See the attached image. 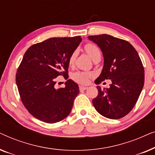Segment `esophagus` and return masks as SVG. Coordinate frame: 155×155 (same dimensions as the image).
Returning <instances> with one entry per match:
<instances>
[{"label": "esophagus", "instance_id": "1", "mask_svg": "<svg viewBox=\"0 0 155 155\" xmlns=\"http://www.w3.org/2000/svg\"><path fill=\"white\" fill-rule=\"evenodd\" d=\"M79 88H80V90H87V89L88 88V87L84 86V85H80L79 86Z\"/></svg>", "mask_w": 155, "mask_h": 155}]
</instances>
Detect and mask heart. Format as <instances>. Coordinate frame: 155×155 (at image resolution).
<instances>
[{
	"instance_id": "b5f03b06",
	"label": "heart",
	"mask_w": 155,
	"mask_h": 155,
	"mask_svg": "<svg viewBox=\"0 0 155 155\" xmlns=\"http://www.w3.org/2000/svg\"><path fill=\"white\" fill-rule=\"evenodd\" d=\"M84 49H85L86 52L87 53L89 56H90L93 60L94 58H96L97 56H101V51L99 47L95 44H86L84 46ZM78 52L77 51H74L72 53L71 56H70L68 62L70 65H73L74 62H75L76 56H77ZM92 77V74L90 73H87V72H82V71H78L76 72L73 74V80L79 83H87L89 81V79Z\"/></svg>"
}]
</instances>
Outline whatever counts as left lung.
<instances>
[{
  "label": "left lung",
  "mask_w": 155,
  "mask_h": 155,
  "mask_svg": "<svg viewBox=\"0 0 155 155\" xmlns=\"http://www.w3.org/2000/svg\"><path fill=\"white\" fill-rule=\"evenodd\" d=\"M89 40L100 48L104 66L95 80L99 84L111 80L110 87L102 90L92 100L99 114L110 119H118L130 112L137 102L144 86L145 71L138 54L125 40L109 35L89 36Z\"/></svg>",
  "instance_id": "obj_1"
}]
</instances>
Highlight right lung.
Wrapping results in <instances>:
<instances>
[{
    "instance_id": "obj_1",
    "label": "right lung",
    "mask_w": 155,
    "mask_h": 155,
    "mask_svg": "<svg viewBox=\"0 0 155 155\" xmlns=\"http://www.w3.org/2000/svg\"><path fill=\"white\" fill-rule=\"evenodd\" d=\"M81 41L80 36L50 38L25 52L16 74V84L23 104L34 117L54 124L71 113L79 87L70 79L65 87L56 89V78H68L70 56Z\"/></svg>"
}]
</instances>
